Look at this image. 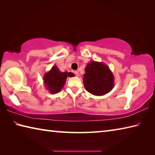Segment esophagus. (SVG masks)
<instances>
[{"label": "esophagus", "mask_w": 155, "mask_h": 155, "mask_svg": "<svg viewBox=\"0 0 155 155\" xmlns=\"http://www.w3.org/2000/svg\"><path fill=\"white\" fill-rule=\"evenodd\" d=\"M74 74H75L76 77H78V76H79V73H78V71H74Z\"/></svg>", "instance_id": "34e87169"}]
</instances>
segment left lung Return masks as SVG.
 <instances>
[{
    "label": "left lung",
    "mask_w": 155,
    "mask_h": 155,
    "mask_svg": "<svg viewBox=\"0 0 155 155\" xmlns=\"http://www.w3.org/2000/svg\"><path fill=\"white\" fill-rule=\"evenodd\" d=\"M83 83L88 92L102 96L114 87V76L109 67L102 63L91 61L85 68Z\"/></svg>",
    "instance_id": "left-lung-1"
}]
</instances>
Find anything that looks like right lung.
<instances>
[{
  "label": "right lung",
  "mask_w": 155,
  "mask_h": 155,
  "mask_svg": "<svg viewBox=\"0 0 155 155\" xmlns=\"http://www.w3.org/2000/svg\"><path fill=\"white\" fill-rule=\"evenodd\" d=\"M72 73H68L66 72H61L59 71L56 65L52 68L51 71L44 75V81L46 87L52 94H56L61 90L62 87L66 81L67 77L72 76Z\"/></svg>",
  "instance_id": "right-lung-1"
}]
</instances>
